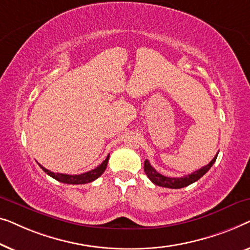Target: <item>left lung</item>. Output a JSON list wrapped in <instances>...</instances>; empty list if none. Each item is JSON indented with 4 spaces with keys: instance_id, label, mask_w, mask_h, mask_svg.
I'll list each match as a JSON object with an SVG mask.
<instances>
[{
    "instance_id": "left-lung-1",
    "label": "left lung",
    "mask_w": 250,
    "mask_h": 250,
    "mask_svg": "<svg viewBox=\"0 0 250 250\" xmlns=\"http://www.w3.org/2000/svg\"><path fill=\"white\" fill-rule=\"evenodd\" d=\"M216 157H217V154L208 164L205 165V167H203L202 168H199V170L192 172L191 174L184 175V177H181V178L165 177V175L159 173V172H157L155 168L150 165V163L147 160L145 161V163H144V171H145L147 177L149 178V180L152 181L153 184L160 186V187L171 188V189H180V188L187 187V186L194 184V182H196L197 180H199V179L202 178L210 167H212V165L215 163Z\"/></svg>"
}]
</instances>
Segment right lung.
<instances>
[{"label":"right lung","instance_id":"1","mask_svg":"<svg viewBox=\"0 0 250 250\" xmlns=\"http://www.w3.org/2000/svg\"><path fill=\"white\" fill-rule=\"evenodd\" d=\"M108 157H110V154H108L106 159L103 161V163L98 165L97 167H95L94 170H90L88 172H85V173L82 174H75V175H70V174H63V173H54L47 168H45L44 167H42L40 164V167H42L45 173H47L50 177H52L55 180H58L60 182H63V184H68V185H85V184H89V182L96 180L98 177H101L103 174V172L105 171V168L107 167V162H108Z\"/></svg>","mask_w":250,"mask_h":250}]
</instances>
